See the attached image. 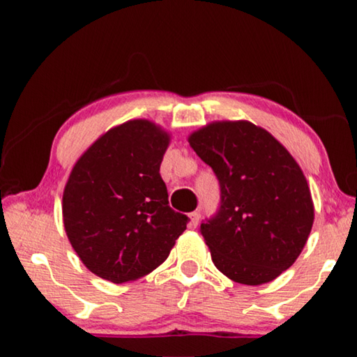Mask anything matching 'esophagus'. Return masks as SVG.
<instances>
[{"mask_svg": "<svg viewBox=\"0 0 357 357\" xmlns=\"http://www.w3.org/2000/svg\"><path fill=\"white\" fill-rule=\"evenodd\" d=\"M189 219H190V227L197 228L198 222H200V213H198V211H193V213L189 214Z\"/></svg>", "mask_w": 357, "mask_h": 357, "instance_id": "1", "label": "esophagus"}]
</instances>
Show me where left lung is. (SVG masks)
<instances>
[{
	"mask_svg": "<svg viewBox=\"0 0 357 357\" xmlns=\"http://www.w3.org/2000/svg\"><path fill=\"white\" fill-rule=\"evenodd\" d=\"M189 143L220 185L219 211L200 227L215 268L244 285L274 280L299 257L313 225L298 162L249 121L211 123Z\"/></svg>",
	"mask_w": 357,
	"mask_h": 357,
	"instance_id": "8db88e82",
	"label": "left lung"
}]
</instances>
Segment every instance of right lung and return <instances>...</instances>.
I'll return each instance as SVG.
<instances>
[{
  "label": "right lung",
  "instance_id": "1",
  "mask_svg": "<svg viewBox=\"0 0 357 357\" xmlns=\"http://www.w3.org/2000/svg\"><path fill=\"white\" fill-rule=\"evenodd\" d=\"M170 135L146 119L113 128L70 172L66 234L83 264L113 283L137 280L167 259L189 217L168 206L160 164Z\"/></svg>",
  "mask_w": 357,
  "mask_h": 357
}]
</instances>
